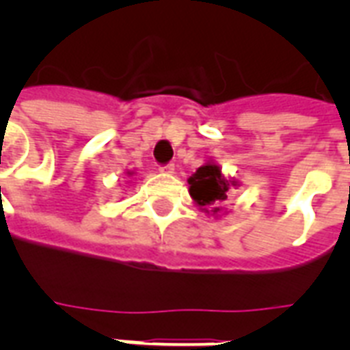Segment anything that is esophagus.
Returning a JSON list of instances; mask_svg holds the SVG:
<instances>
[{"instance_id": "obj_1", "label": "esophagus", "mask_w": 350, "mask_h": 350, "mask_svg": "<svg viewBox=\"0 0 350 350\" xmlns=\"http://www.w3.org/2000/svg\"><path fill=\"white\" fill-rule=\"evenodd\" d=\"M159 170H161V172H165V174H172V172H174V165L167 163V165H163V167H159Z\"/></svg>"}]
</instances>
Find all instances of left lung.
<instances>
[{
    "label": "left lung",
    "mask_w": 350,
    "mask_h": 350,
    "mask_svg": "<svg viewBox=\"0 0 350 350\" xmlns=\"http://www.w3.org/2000/svg\"><path fill=\"white\" fill-rule=\"evenodd\" d=\"M189 194L203 213H221V205L227 202L230 185L234 181L225 180L221 169L214 163H205L189 178Z\"/></svg>",
    "instance_id": "obj_1"
}]
</instances>
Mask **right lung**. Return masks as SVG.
Here are the masks:
<instances>
[{
    "mask_svg": "<svg viewBox=\"0 0 350 350\" xmlns=\"http://www.w3.org/2000/svg\"><path fill=\"white\" fill-rule=\"evenodd\" d=\"M132 174V172H129V176H131Z\"/></svg>",
    "mask_w": 350,
    "mask_h": 350,
    "instance_id": "1",
    "label": "right lung"
}]
</instances>
